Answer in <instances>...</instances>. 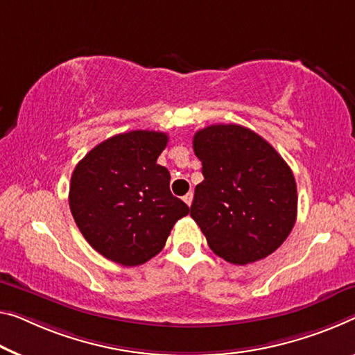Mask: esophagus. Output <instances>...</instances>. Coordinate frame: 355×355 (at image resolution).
<instances>
[{"label":"esophagus","instance_id":"34e87169","mask_svg":"<svg viewBox=\"0 0 355 355\" xmlns=\"http://www.w3.org/2000/svg\"><path fill=\"white\" fill-rule=\"evenodd\" d=\"M184 201H185V203H187V206L192 205V201H193V193H192V192H189L187 195L184 196Z\"/></svg>","mask_w":355,"mask_h":355}]
</instances>
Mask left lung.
Segmentation results:
<instances>
[{"label": "left lung", "instance_id": "8db88e82", "mask_svg": "<svg viewBox=\"0 0 355 355\" xmlns=\"http://www.w3.org/2000/svg\"><path fill=\"white\" fill-rule=\"evenodd\" d=\"M205 181L190 216L216 255L234 265L268 257L297 220V184L275 147L241 125H209L193 136Z\"/></svg>", "mask_w": 355, "mask_h": 355}]
</instances>
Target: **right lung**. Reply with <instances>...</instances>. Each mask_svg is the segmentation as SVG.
Returning <instances> with one entry per match:
<instances>
[{"label":"right lung","mask_w":355,"mask_h":355,"mask_svg":"<svg viewBox=\"0 0 355 355\" xmlns=\"http://www.w3.org/2000/svg\"><path fill=\"white\" fill-rule=\"evenodd\" d=\"M168 135L149 130L116 135L95 146L69 184V208L87 243L123 266L143 265L165 246L189 206L170 190L157 163Z\"/></svg>","instance_id":"right-lung-1"}]
</instances>
